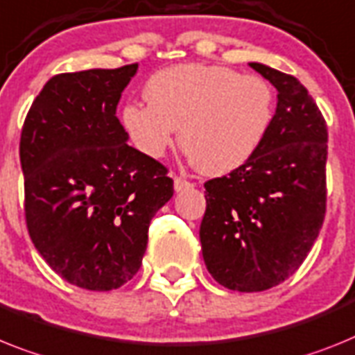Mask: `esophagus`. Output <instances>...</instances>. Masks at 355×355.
I'll use <instances>...</instances> for the list:
<instances>
[{"label": "esophagus", "mask_w": 355, "mask_h": 355, "mask_svg": "<svg viewBox=\"0 0 355 355\" xmlns=\"http://www.w3.org/2000/svg\"><path fill=\"white\" fill-rule=\"evenodd\" d=\"M173 187H175V191L180 193V191H186V189H189V187H193V184L189 182V180H184V178H180V177H175L173 178Z\"/></svg>", "instance_id": "1"}]
</instances>
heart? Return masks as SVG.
Masks as SVG:
<instances>
[{
  "label": "heart",
  "instance_id": "obj_1",
  "mask_svg": "<svg viewBox=\"0 0 355 355\" xmlns=\"http://www.w3.org/2000/svg\"><path fill=\"white\" fill-rule=\"evenodd\" d=\"M148 103L128 101L121 122L137 150L160 159L177 139L187 159L209 175H225L254 157L272 130L276 94L260 76L222 64L186 62L155 71Z\"/></svg>",
  "mask_w": 355,
  "mask_h": 355
}]
</instances>
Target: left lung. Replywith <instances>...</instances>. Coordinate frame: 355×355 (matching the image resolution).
<instances>
[{"instance_id": "1", "label": "left lung", "mask_w": 355, "mask_h": 355, "mask_svg": "<svg viewBox=\"0 0 355 355\" xmlns=\"http://www.w3.org/2000/svg\"><path fill=\"white\" fill-rule=\"evenodd\" d=\"M278 90L272 130L260 151L227 177L204 184L205 267L238 293L276 287L303 263L327 209V124L296 77L249 62Z\"/></svg>"}]
</instances>
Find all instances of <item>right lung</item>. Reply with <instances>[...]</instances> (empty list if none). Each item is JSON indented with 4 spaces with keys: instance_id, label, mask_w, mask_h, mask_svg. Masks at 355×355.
I'll use <instances>...</instances> for the list:
<instances>
[{
    "instance_id": "right-lung-1",
    "label": "right lung",
    "mask_w": 355,
    "mask_h": 355,
    "mask_svg": "<svg viewBox=\"0 0 355 355\" xmlns=\"http://www.w3.org/2000/svg\"><path fill=\"white\" fill-rule=\"evenodd\" d=\"M137 68L53 76L21 132L28 234L61 278L88 291L135 276L151 218L173 196L168 169L126 144L115 115Z\"/></svg>"
}]
</instances>
